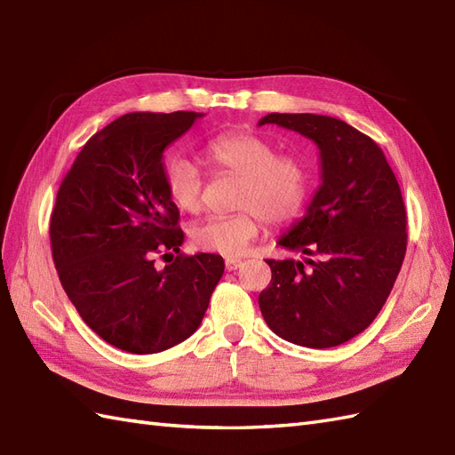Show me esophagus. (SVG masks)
I'll list each match as a JSON object with an SVG mask.
<instances>
[{"label": "esophagus", "instance_id": "1", "mask_svg": "<svg viewBox=\"0 0 455 455\" xmlns=\"http://www.w3.org/2000/svg\"><path fill=\"white\" fill-rule=\"evenodd\" d=\"M242 259H227L225 261V267H227V271H236L238 267H242Z\"/></svg>", "mask_w": 455, "mask_h": 455}]
</instances>
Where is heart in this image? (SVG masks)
Here are the masks:
<instances>
[{
  "mask_svg": "<svg viewBox=\"0 0 455 455\" xmlns=\"http://www.w3.org/2000/svg\"><path fill=\"white\" fill-rule=\"evenodd\" d=\"M207 161L220 172L240 179L238 213L209 217L190 228V240L197 250L242 255L258 238L261 220L286 225L306 205L309 172L296 156L276 154L265 138L250 132H230L213 138L204 149ZM169 200L182 213H197L204 204V179L188 159H172L165 169Z\"/></svg>",
  "mask_w": 455,
  "mask_h": 455,
  "instance_id": "1",
  "label": "heart"
}]
</instances>
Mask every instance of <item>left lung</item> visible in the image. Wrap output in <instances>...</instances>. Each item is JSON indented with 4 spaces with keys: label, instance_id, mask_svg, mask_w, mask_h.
I'll use <instances>...</instances> for the list:
<instances>
[{
    "label": "left lung",
    "instance_id": "obj_1",
    "mask_svg": "<svg viewBox=\"0 0 455 455\" xmlns=\"http://www.w3.org/2000/svg\"><path fill=\"white\" fill-rule=\"evenodd\" d=\"M259 124L313 140L323 179L306 217L278 240L306 259H267L273 276L259 294L263 319L292 344L340 346L375 321L402 269L400 184L375 140L334 116L271 113Z\"/></svg>",
    "mask_w": 455,
    "mask_h": 455
}]
</instances>
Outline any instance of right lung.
Here are the masks:
<instances>
[{
  "label": "right lung",
  "mask_w": 455,
  "mask_h": 455,
  "mask_svg": "<svg viewBox=\"0 0 455 455\" xmlns=\"http://www.w3.org/2000/svg\"><path fill=\"white\" fill-rule=\"evenodd\" d=\"M200 116H119L88 140L55 197L60 281L88 327L124 352L157 354L192 336L225 273L220 255L180 253V213L165 190L163 151ZM157 254L170 258L163 270Z\"/></svg>",
  "instance_id": "add662e5"
}]
</instances>
